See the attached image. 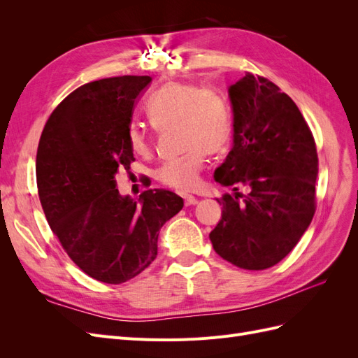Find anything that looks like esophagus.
Wrapping results in <instances>:
<instances>
[{
    "instance_id": "obj_1",
    "label": "esophagus",
    "mask_w": 358,
    "mask_h": 358,
    "mask_svg": "<svg viewBox=\"0 0 358 358\" xmlns=\"http://www.w3.org/2000/svg\"><path fill=\"white\" fill-rule=\"evenodd\" d=\"M183 201H185V206H194V204L199 203V200L196 197H192V196H185V197H183Z\"/></svg>"
}]
</instances>
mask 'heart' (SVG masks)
<instances>
[{
    "mask_svg": "<svg viewBox=\"0 0 358 358\" xmlns=\"http://www.w3.org/2000/svg\"><path fill=\"white\" fill-rule=\"evenodd\" d=\"M146 110L155 128H179L183 149L188 150L183 158L164 162L157 170V179L162 185L180 192L197 189L206 152H220L231 138V112L225 99L212 88L175 82L154 94ZM127 142L138 157H149L154 150L152 138L138 125L128 128Z\"/></svg>",
    "mask_w": 358,
    "mask_h": 358,
    "instance_id": "1",
    "label": "heart"
}]
</instances>
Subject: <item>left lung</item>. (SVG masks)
I'll list each match as a JSON object with an SVG mask.
<instances>
[{"mask_svg":"<svg viewBox=\"0 0 358 358\" xmlns=\"http://www.w3.org/2000/svg\"><path fill=\"white\" fill-rule=\"evenodd\" d=\"M229 95L233 148L213 178L234 196L218 200L222 216L209 237L229 263L264 270L292 251L315 213L317 146L296 103L273 82L246 73Z\"/></svg>","mask_w":358,"mask_h":358,"instance_id":"obj_1","label":"left lung"}]
</instances>
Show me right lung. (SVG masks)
<instances>
[{
    "label": "right lung",
    "instance_id": "right-lung-1",
    "mask_svg": "<svg viewBox=\"0 0 358 358\" xmlns=\"http://www.w3.org/2000/svg\"><path fill=\"white\" fill-rule=\"evenodd\" d=\"M149 76L85 83L52 112L38 142V197L64 251L83 272L122 284L154 262L161 227L183 200L148 189L136 201L116 188L117 171L134 161L127 142L137 96Z\"/></svg>",
    "mask_w": 358,
    "mask_h": 358
}]
</instances>
